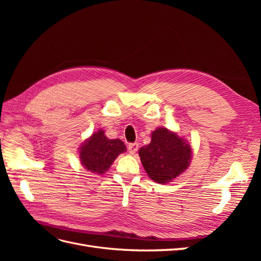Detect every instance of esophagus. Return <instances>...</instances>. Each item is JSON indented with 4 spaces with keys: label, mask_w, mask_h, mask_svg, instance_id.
<instances>
[{
    "label": "esophagus",
    "mask_w": 261,
    "mask_h": 261,
    "mask_svg": "<svg viewBox=\"0 0 261 261\" xmlns=\"http://www.w3.org/2000/svg\"><path fill=\"white\" fill-rule=\"evenodd\" d=\"M138 144L137 143H134V144H129L128 145V151L130 154H135L136 151L138 150Z\"/></svg>",
    "instance_id": "34e87169"
}]
</instances>
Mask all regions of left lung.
Returning a JSON list of instances; mask_svg holds the SVG:
<instances>
[{
    "instance_id": "obj_1",
    "label": "left lung",
    "mask_w": 261,
    "mask_h": 261,
    "mask_svg": "<svg viewBox=\"0 0 261 261\" xmlns=\"http://www.w3.org/2000/svg\"><path fill=\"white\" fill-rule=\"evenodd\" d=\"M138 153L148 176L160 184L176 178L192 160L187 141L163 127L152 132L150 144L141 147Z\"/></svg>"
}]
</instances>
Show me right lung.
Returning a JSON list of instances; mask_svg holds the SVG:
<instances>
[{
	"label": "right lung",
	"mask_w": 261,
	"mask_h": 261,
	"mask_svg": "<svg viewBox=\"0 0 261 261\" xmlns=\"http://www.w3.org/2000/svg\"><path fill=\"white\" fill-rule=\"evenodd\" d=\"M126 151L121 139H109L105 130L99 129L87 139L80 149L81 163L94 174H103L120 153Z\"/></svg>",
	"instance_id": "right-lung-1"
}]
</instances>
